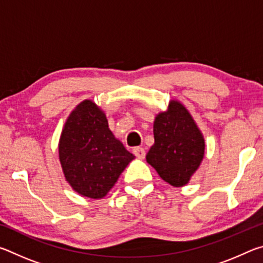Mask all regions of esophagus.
Masks as SVG:
<instances>
[{"label":"esophagus","mask_w":263,"mask_h":263,"mask_svg":"<svg viewBox=\"0 0 263 263\" xmlns=\"http://www.w3.org/2000/svg\"><path fill=\"white\" fill-rule=\"evenodd\" d=\"M133 153H135L138 159H144L145 158V149L142 147H136L133 149Z\"/></svg>","instance_id":"34e87169"}]
</instances>
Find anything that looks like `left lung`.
Wrapping results in <instances>:
<instances>
[{"instance_id":"left-lung-1","label":"left lung","mask_w":263,"mask_h":263,"mask_svg":"<svg viewBox=\"0 0 263 263\" xmlns=\"http://www.w3.org/2000/svg\"><path fill=\"white\" fill-rule=\"evenodd\" d=\"M154 144L146 161L159 176L180 188L190 181L203 161L205 140L188 109L172 100L166 111L157 115L153 124Z\"/></svg>"}]
</instances>
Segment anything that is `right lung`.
Returning <instances> with one entry per match:
<instances>
[{"label":"right lung","instance_id":"add662e5","mask_svg":"<svg viewBox=\"0 0 263 263\" xmlns=\"http://www.w3.org/2000/svg\"><path fill=\"white\" fill-rule=\"evenodd\" d=\"M59 160L66 181L84 197L109 193L135 155L110 131L104 111L84 100L66 119L59 139Z\"/></svg>","mask_w":263,"mask_h":263}]
</instances>
